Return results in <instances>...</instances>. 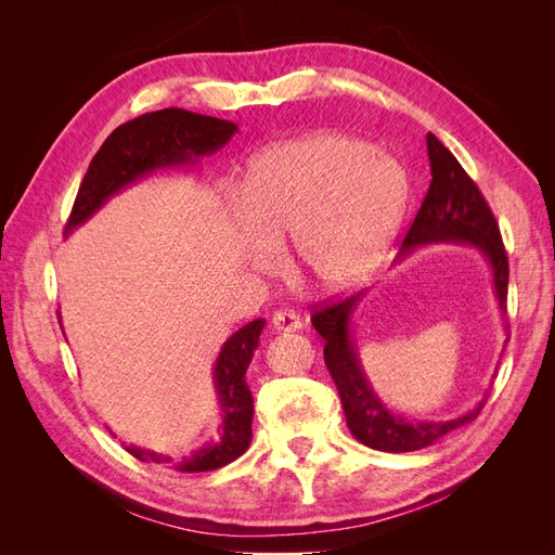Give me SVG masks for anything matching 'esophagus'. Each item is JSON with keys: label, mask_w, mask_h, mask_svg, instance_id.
Segmentation results:
<instances>
[{"label": "esophagus", "mask_w": 555, "mask_h": 555, "mask_svg": "<svg viewBox=\"0 0 555 555\" xmlns=\"http://www.w3.org/2000/svg\"><path fill=\"white\" fill-rule=\"evenodd\" d=\"M273 331H278V333H282V331H298L300 326V317L294 312V310H278L275 314H273Z\"/></svg>", "instance_id": "esophagus-1"}]
</instances>
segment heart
Returning <instances> with one entry per match:
<instances>
[{"label": "heart", "mask_w": 555, "mask_h": 555, "mask_svg": "<svg viewBox=\"0 0 555 555\" xmlns=\"http://www.w3.org/2000/svg\"><path fill=\"white\" fill-rule=\"evenodd\" d=\"M238 204L245 263L271 273L292 238L298 275L319 292H345L379 263L405 206L398 166L365 143L319 137L263 150L245 169Z\"/></svg>", "instance_id": "obj_1"}]
</instances>
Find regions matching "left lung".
Instances as JSON below:
<instances>
[{
  "instance_id": "8db88e82",
  "label": "left lung",
  "mask_w": 555,
  "mask_h": 555,
  "mask_svg": "<svg viewBox=\"0 0 555 555\" xmlns=\"http://www.w3.org/2000/svg\"><path fill=\"white\" fill-rule=\"evenodd\" d=\"M426 145L433 180L424 204L402 241L400 257L428 243H467L479 247L493 271V289L500 310H505L509 261L495 217L475 180L435 139V133H428ZM361 296L363 294H354L343 300H324V304L312 306V326L324 338V361L338 386L351 435L371 449L405 453L430 447L451 430L475 422L489 396L473 412L451 418V422H408L405 416L393 414L382 405L361 371L359 351L351 338V314H354Z\"/></svg>"
}]
</instances>
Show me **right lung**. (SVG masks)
<instances>
[{
	"mask_svg": "<svg viewBox=\"0 0 555 555\" xmlns=\"http://www.w3.org/2000/svg\"><path fill=\"white\" fill-rule=\"evenodd\" d=\"M238 127L220 117L198 115L184 108H164L145 113L137 120L117 127L92 157L90 169L80 182L64 236L102 208L127 184L157 169H173L182 164H196L231 141ZM263 319L245 324L222 345L215 361V389L220 393L222 422L220 438L208 442L190 459H171L141 447H125L133 459L143 463L171 465L178 473H208L243 456L251 442V393L245 384L247 365L259 345Z\"/></svg>",
	"mask_w": 555,
	"mask_h": 555,
	"instance_id": "right-lung-1",
	"label": "right lung"
}]
</instances>
